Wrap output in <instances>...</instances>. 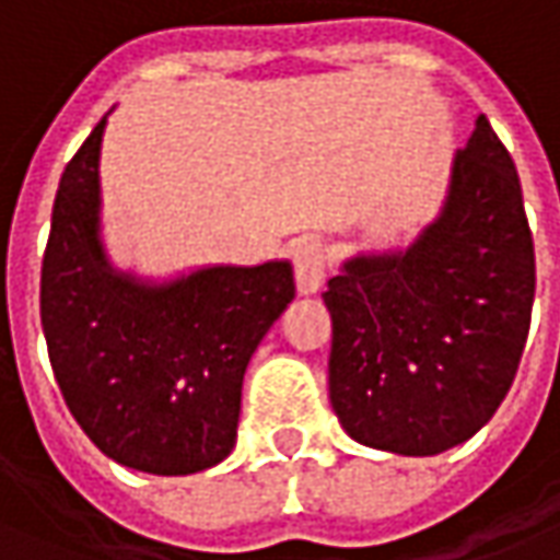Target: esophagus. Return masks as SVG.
<instances>
[{
	"label": "esophagus",
	"instance_id": "1",
	"mask_svg": "<svg viewBox=\"0 0 560 560\" xmlns=\"http://www.w3.org/2000/svg\"><path fill=\"white\" fill-rule=\"evenodd\" d=\"M325 276H328V250L313 238L300 242L294 247V279H298L300 294H316Z\"/></svg>",
	"mask_w": 560,
	"mask_h": 560
}]
</instances>
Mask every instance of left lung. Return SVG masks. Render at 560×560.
<instances>
[{
  "label": "left lung",
  "instance_id": "obj_1",
  "mask_svg": "<svg viewBox=\"0 0 560 560\" xmlns=\"http://www.w3.org/2000/svg\"><path fill=\"white\" fill-rule=\"evenodd\" d=\"M533 291L521 179L480 114L440 220L406 254L350 260L322 294L343 431L399 455L446 453L477 434L517 375Z\"/></svg>",
  "mask_w": 560,
  "mask_h": 560
}]
</instances>
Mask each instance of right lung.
Returning <instances> with one entry per match:
<instances>
[{
	"mask_svg": "<svg viewBox=\"0 0 560 560\" xmlns=\"http://www.w3.org/2000/svg\"><path fill=\"white\" fill-rule=\"evenodd\" d=\"M105 120L65 166L43 254L39 316L70 415L114 462L148 474L213 468L235 446L244 369L294 298L288 262L213 266L148 288L98 244Z\"/></svg>",
	"mask_w": 560,
	"mask_h": 560,
	"instance_id": "add662e5",
	"label": "right lung"
}]
</instances>
